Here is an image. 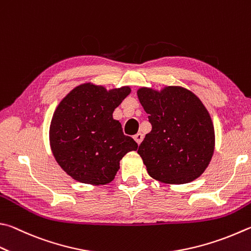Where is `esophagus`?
Wrapping results in <instances>:
<instances>
[{
  "label": "esophagus",
  "instance_id": "esophagus-1",
  "mask_svg": "<svg viewBox=\"0 0 251 251\" xmlns=\"http://www.w3.org/2000/svg\"><path fill=\"white\" fill-rule=\"evenodd\" d=\"M134 139H135L136 143H137L138 145H140V144H141V141H143V139H144V135L141 134V133L136 134V135L134 136Z\"/></svg>",
  "mask_w": 251,
  "mask_h": 251
}]
</instances>
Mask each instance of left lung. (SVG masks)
<instances>
[{
    "instance_id": "1",
    "label": "left lung",
    "mask_w": 251,
    "mask_h": 251,
    "mask_svg": "<svg viewBox=\"0 0 251 251\" xmlns=\"http://www.w3.org/2000/svg\"><path fill=\"white\" fill-rule=\"evenodd\" d=\"M137 95L152 126L137 151L148 175L166 184L198 179L215 149L212 118L201 100L179 85L160 91L143 86Z\"/></svg>"
}]
</instances>
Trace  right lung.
I'll return each instance as SVG.
<instances>
[{
    "label": "right lung",
    "mask_w": 251,
    "mask_h": 251,
    "mask_svg": "<svg viewBox=\"0 0 251 251\" xmlns=\"http://www.w3.org/2000/svg\"><path fill=\"white\" fill-rule=\"evenodd\" d=\"M129 86L107 90L91 82L71 90L54 111L49 143L54 159L72 179L91 185L114 180L120 161L138 147L123 134L113 112L130 93Z\"/></svg>",
    "instance_id": "right-lung-1"
}]
</instances>
